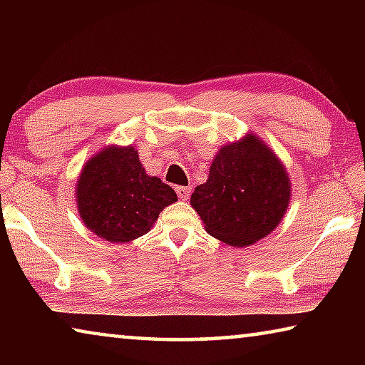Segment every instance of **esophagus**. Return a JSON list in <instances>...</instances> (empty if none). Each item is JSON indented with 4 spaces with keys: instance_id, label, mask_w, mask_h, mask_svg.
I'll return each instance as SVG.
<instances>
[{
    "instance_id": "obj_1",
    "label": "esophagus",
    "mask_w": 365,
    "mask_h": 365,
    "mask_svg": "<svg viewBox=\"0 0 365 365\" xmlns=\"http://www.w3.org/2000/svg\"><path fill=\"white\" fill-rule=\"evenodd\" d=\"M175 191L180 200H188L191 195V188L190 187H175Z\"/></svg>"
}]
</instances>
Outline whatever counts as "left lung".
Returning a JSON list of instances; mask_svg holds the SVG:
<instances>
[{
	"label": "left lung",
	"mask_w": 365,
	"mask_h": 365,
	"mask_svg": "<svg viewBox=\"0 0 365 365\" xmlns=\"http://www.w3.org/2000/svg\"><path fill=\"white\" fill-rule=\"evenodd\" d=\"M282 163L257 137L224 146L206 183L195 188L191 206L209 235L232 246H248L279 225L289 201Z\"/></svg>",
	"instance_id": "8db88e82"
}]
</instances>
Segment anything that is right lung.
Listing matches in <instances>:
<instances>
[{"instance_id":"obj_1","label":"right lung","mask_w":365,"mask_h":365,"mask_svg":"<svg viewBox=\"0 0 365 365\" xmlns=\"http://www.w3.org/2000/svg\"><path fill=\"white\" fill-rule=\"evenodd\" d=\"M177 201L175 191L150 177L133 146H110L91 158L77 183L85 225L113 243H127L151 230L159 212Z\"/></svg>"}]
</instances>
